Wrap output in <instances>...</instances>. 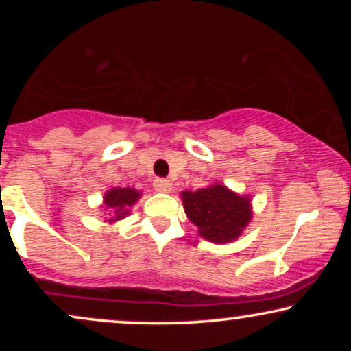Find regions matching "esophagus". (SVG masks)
Masks as SVG:
<instances>
[{
    "instance_id": "1",
    "label": "esophagus",
    "mask_w": 351,
    "mask_h": 351,
    "mask_svg": "<svg viewBox=\"0 0 351 351\" xmlns=\"http://www.w3.org/2000/svg\"><path fill=\"white\" fill-rule=\"evenodd\" d=\"M153 186H155L156 191L160 193H170L173 184L170 180H165V178H156L155 181H153Z\"/></svg>"
}]
</instances>
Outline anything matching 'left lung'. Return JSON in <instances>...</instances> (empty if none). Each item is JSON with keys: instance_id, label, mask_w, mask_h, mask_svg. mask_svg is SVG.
<instances>
[{"instance_id": "left-lung-1", "label": "left lung", "mask_w": 351, "mask_h": 351, "mask_svg": "<svg viewBox=\"0 0 351 351\" xmlns=\"http://www.w3.org/2000/svg\"><path fill=\"white\" fill-rule=\"evenodd\" d=\"M180 196L186 217L209 243H234L252 221L251 196L239 195L223 183H211L196 191L184 189Z\"/></svg>"}]
</instances>
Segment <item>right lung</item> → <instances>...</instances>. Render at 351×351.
I'll return each mask as SVG.
<instances>
[{
  "label": "right lung",
  "mask_w": 351,
  "mask_h": 351,
  "mask_svg": "<svg viewBox=\"0 0 351 351\" xmlns=\"http://www.w3.org/2000/svg\"><path fill=\"white\" fill-rule=\"evenodd\" d=\"M142 198V191L125 186V188H110L107 189L106 195H104L102 208L104 211H107V219L106 223L114 224L117 221H122L123 217L130 215V209L134 204Z\"/></svg>",
  "instance_id": "add662e5"
}]
</instances>
